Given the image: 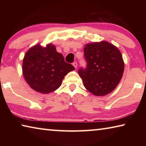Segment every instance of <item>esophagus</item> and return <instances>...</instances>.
Here are the masks:
<instances>
[{
    "mask_svg": "<svg viewBox=\"0 0 146 146\" xmlns=\"http://www.w3.org/2000/svg\"><path fill=\"white\" fill-rule=\"evenodd\" d=\"M73 66H74V68H75V69L77 68V62H75L73 63Z\"/></svg>",
    "mask_w": 146,
    "mask_h": 146,
    "instance_id": "obj_1",
    "label": "esophagus"
}]
</instances>
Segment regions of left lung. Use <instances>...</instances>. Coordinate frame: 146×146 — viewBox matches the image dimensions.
<instances>
[{
  "label": "left lung",
  "instance_id": "left-lung-1",
  "mask_svg": "<svg viewBox=\"0 0 146 146\" xmlns=\"http://www.w3.org/2000/svg\"><path fill=\"white\" fill-rule=\"evenodd\" d=\"M86 70L80 68L79 76L86 90L95 96H104L115 90L122 77L124 62L119 49L107 41L86 44Z\"/></svg>",
  "mask_w": 146,
  "mask_h": 146
}]
</instances>
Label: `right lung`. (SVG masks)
I'll return each mask as SVG.
<instances>
[{
    "instance_id": "obj_1",
    "label": "right lung",
    "mask_w": 146,
    "mask_h": 146,
    "mask_svg": "<svg viewBox=\"0 0 146 146\" xmlns=\"http://www.w3.org/2000/svg\"><path fill=\"white\" fill-rule=\"evenodd\" d=\"M75 69L64 61L63 55L49 43L46 47L36 44L29 48L23 58V73L31 88L48 94L60 87L67 74Z\"/></svg>"
}]
</instances>
